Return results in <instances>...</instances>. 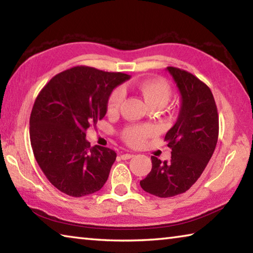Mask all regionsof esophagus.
<instances>
[{
    "label": "esophagus",
    "instance_id": "1",
    "mask_svg": "<svg viewBox=\"0 0 253 253\" xmlns=\"http://www.w3.org/2000/svg\"><path fill=\"white\" fill-rule=\"evenodd\" d=\"M134 156H135L134 154H123L121 157H122V160H129V158L134 157Z\"/></svg>",
    "mask_w": 253,
    "mask_h": 253
}]
</instances>
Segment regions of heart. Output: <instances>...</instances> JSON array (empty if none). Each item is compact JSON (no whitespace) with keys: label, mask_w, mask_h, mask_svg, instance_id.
<instances>
[{"label":"heart","mask_w":253,"mask_h":253,"mask_svg":"<svg viewBox=\"0 0 253 253\" xmlns=\"http://www.w3.org/2000/svg\"><path fill=\"white\" fill-rule=\"evenodd\" d=\"M137 90L143 96L145 101L152 108H162L168 104L170 98V87L168 81L161 78L146 79L137 84ZM124 100V90L117 88L110 93L107 101L108 114L117 113ZM155 134V129L149 125L129 126L122 131V138L127 145L131 147H140L146 139Z\"/></svg>","instance_id":"obj_1"}]
</instances>
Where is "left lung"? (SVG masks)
Returning a JSON list of instances; mask_svg holds the SVG:
<instances>
[{"instance_id":"obj_1","label":"left lung","mask_w":253,"mask_h":253,"mask_svg":"<svg viewBox=\"0 0 253 253\" xmlns=\"http://www.w3.org/2000/svg\"><path fill=\"white\" fill-rule=\"evenodd\" d=\"M181 93V110L165 140L172 148L169 161L152 156V170L140 181L145 192L172 198L186 192L207 168L219 137L215 100L203 81L175 67H168Z\"/></svg>"}]
</instances>
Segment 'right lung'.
I'll list each match as a JSON object with an SVG mask.
<instances>
[{"label": "right lung", "instance_id": "obj_1", "mask_svg": "<svg viewBox=\"0 0 253 253\" xmlns=\"http://www.w3.org/2000/svg\"><path fill=\"white\" fill-rule=\"evenodd\" d=\"M129 78L78 66L55 75L38 95L30 116L32 151L62 193L81 198L104 186L117 155L110 148L90 147L85 131L105 117L114 88Z\"/></svg>", "mask_w": 253, "mask_h": 253}]
</instances>
